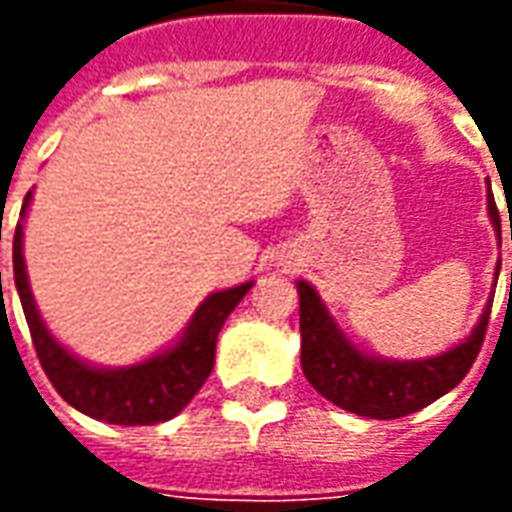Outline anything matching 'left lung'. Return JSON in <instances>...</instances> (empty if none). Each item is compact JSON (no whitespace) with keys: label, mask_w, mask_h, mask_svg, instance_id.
<instances>
[{"label":"left lung","mask_w":512,"mask_h":512,"mask_svg":"<svg viewBox=\"0 0 512 512\" xmlns=\"http://www.w3.org/2000/svg\"><path fill=\"white\" fill-rule=\"evenodd\" d=\"M488 216L502 246V224L496 211L494 194L488 186ZM512 238V233H510ZM496 260L494 279L499 277ZM299 329H301V370L318 392L334 406L370 419H397L430 406L461 384L463 376L480 354L485 326L491 315L494 296L485 304L480 321L466 340L452 345L450 351L428 359H384L367 354L337 326L332 312L310 282L299 279ZM512 293V271H510Z\"/></svg>","instance_id":"1"}]
</instances>
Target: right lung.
<instances>
[{"instance_id": "1", "label": "right lung", "mask_w": 512, "mask_h": 512, "mask_svg": "<svg viewBox=\"0 0 512 512\" xmlns=\"http://www.w3.org/2000/svg\"><path fill=\"white\" fill-rule=\"evenodd\" d=\"M29 202H32V191H27L24 197L21 222L16 224V235H13V279L40 365L54 389L76 411L112 425H156L180 414L189 406L191 397L200 392L205 378L211 376L216 337L222 332L227 315L238 307V301L244 299L255 282L249 279L235 288L211 293L191 315L178 340L161 348L158 354L126 367L90 365L71 354L40 318L38 304L29 288L27 263H24V219H27Z\"/></svg>"}]
</instances>
